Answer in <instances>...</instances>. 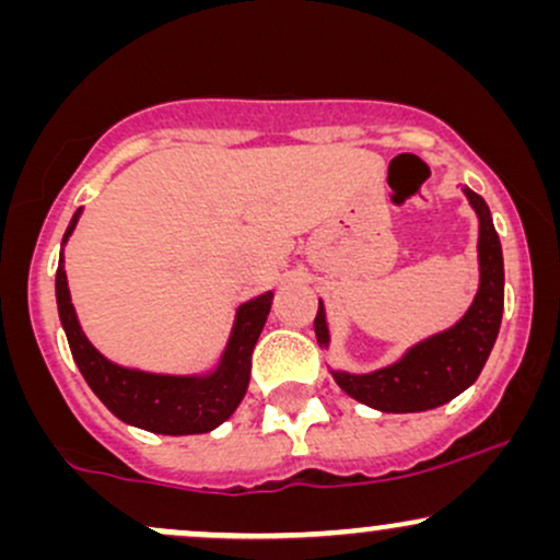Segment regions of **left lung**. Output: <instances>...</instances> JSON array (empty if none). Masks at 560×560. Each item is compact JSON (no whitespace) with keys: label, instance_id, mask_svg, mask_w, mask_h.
I'll return each mask as SVG.
<instances>
[{"label":"left lung","instance_id":"obj_1","mask_svg":"<svg viewBox=\"0 0 560 560\" xmlns=\"http://www.w3.org/2000/svg\"><path fill=\"white\" fill-rule=\"evenodd\" d=\"M468 205L479 218V289L464 318L450 329L408 347L400 361L371 374L331 371L334 382L352 400L382 410V413H421L440 408L471 387L490 358L503 318V247L494 231L490 208L477 191L464 189ZM316 339L329 350L324 302L318 300V316L313 320Z\"/></svg>","mask_w":560,"mask_h":560}]
</instances>
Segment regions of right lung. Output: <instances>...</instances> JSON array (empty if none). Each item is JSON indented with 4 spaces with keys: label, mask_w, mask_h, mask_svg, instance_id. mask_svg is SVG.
Masks as SVG:
<instances>
[{
    "label": "right lung",
    "mask_w": 560,
    "mask_h": 560,
    "mask_svg": "<svg viewBox=\"0 0 560 560\" xmlns=\"http://www.w3.org/2000/svg\"><path fill=\"white\" fill-rule=\"evenodd\" d=\"M79 218L81 208L70 218L66 236H62V247H66L70 234H73ZM55 294L57 313H60V324L66 329L73 361L94 395L124 423H131V427H139L152 434L171 436L213 432L215 427H221L240 408L249 384L255 342H258L262 326H266L273 300V292H266L236 307L229 342L223 347L221 361H218L213 371H208V374L173 376L126 369V365L107 361L89 342L79 324V316H75L73 302H70L66 258L62 255L60 262H57Z\"/></svg>",
    "instance_id": "obj_1"
}]
</instances>
